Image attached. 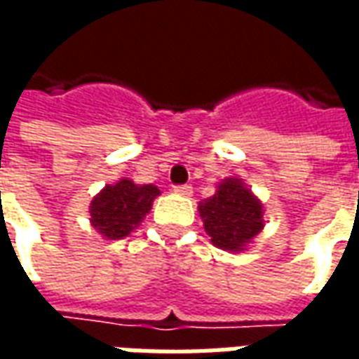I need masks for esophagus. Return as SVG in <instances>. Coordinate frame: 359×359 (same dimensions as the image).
Returning <instances> with one entry per match:
<instances>
[{
	"instance_id": "esophagus-1",
	"label": "esophagus",
	"mask_w": 359,
	"mask_h": 359,
	"mask_svg": "<svg viewBox=\"0 0 359 359\" xmlns=\"http://www.w3.org/2000/svg\"><path fill=\"white\" fill-rule=\"evenodd\" d=\"M172 190L180 196H190L192 194V187L190 184H177V187H172Z\"/></svg>"
}]
</instances>
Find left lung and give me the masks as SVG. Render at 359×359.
Masks as SVG:
<instances>
[{
	"label": "left lung",
	"instance_id": "left-lung-1",
	"mask_svg": "<svg viewBox=\"0 0 359 359\" xmlns=\"http://www.w3.org/2000/svg\"><path fill=\"white\" fill-rule=\"evenodd\" d=\"M205 233L217 248L241 252L264 229V205L238 179H226L200 203Z\"/></svg>",
	"mask_w": 359,
	"mask_h": 359
}]
</instances>
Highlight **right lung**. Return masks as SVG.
Listing matches in <instances>:
<instances>
[{"mask_svg": "<svg viewBox=\"0 0 359 359\" xmlns=\"http://www.w3.org/2000/svg\"><path fill=\"white\" fill-rule=\"evenodd\" d=\"M156 196H159V190L154 184L138 187L133 180L121 179L117 184L103 188L92 200L90 221L105 238L118 241L140 225Z\"/></svg>", "mask_w": 359, "mask_h": 359, "instance_id": "add662e5", "label": "right lung"}]
</instances>
